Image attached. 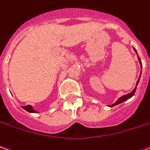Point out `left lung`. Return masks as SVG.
Here are the masks:
<instances>
[{"label": "left lung", "instance_id": "1", "mask_svg": "<svg viewBox=\"0 0 150 150\" xmlns=\"http://www.w3.org/2000/svg\"><path fill=\"white\" fill-rule=\"evenodd\" d=\"M134 50L136 52V54H137V51H136V50H135V48H134ZM137 55H138V54H137ZM138 59H139V64H140V66H141V70H142V63H141V59H140V58L139 57V55H138ZM140 75H141V73H140ZM139 79H140V76H139V80H137L136 86H135V88L133 90V91H131L130 93H129V94H127V95H125V96H121L120 98H119V99L117 100L116 102H115V104H113V105H109V107H113V106L117 105H119V104H120V103H123L124 101H125V100H129V99H130L132 96L134 95V93H135V91H136V87H137V85H138V84H139Z\"/></svg>", "mask_w": 150, "mask_h": 150}]
</instances>
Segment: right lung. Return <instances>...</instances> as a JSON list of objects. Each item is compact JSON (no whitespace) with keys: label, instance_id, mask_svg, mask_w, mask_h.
<instances>
[{"label":"right lung","instance_id":"add662e5","mask_svg":"<svg viewBox=\"0 0 150 150\" xmlns=\"http://www.w3.org/2000/svg\"><path fill=\"white\" fill-rule=\"evenodd\" d=\"M24 110H25L26 111H28L30 113H36V111L33 109V107L31 105H25L22 107Z\"/></svg>","mask_w":150,"mask_h":150}]
</instances>
